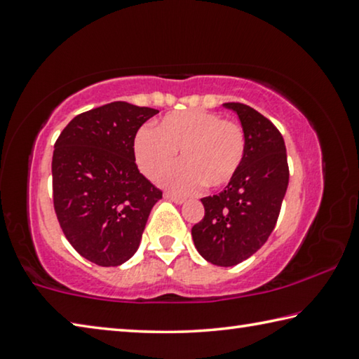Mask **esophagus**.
Segmentation results:
<instances>
[{
    "mask_svg": "<svg viewBox=\"0 0 359 359\" xmlns=\"http://www.w3.org/2000/svg\"><path fill=\"white\" fill-rule=\"evenodd\" d=\"M165 198H166V199H169V201L175 203V204H182V203L185 201V198L177 196V194H172V193H169V191H166V193H165Z\"/></svg>",
    "mask_w": 359,
    "mask_h": 359,
    "instance_id": "esophagus-1",
    "label": "esophagus"
}]
</instances>
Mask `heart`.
Returning a JSON list of instances; mask_svg holds the SVG:
<instances>
[{"instance_id":"b5f03b06","label":"heart","mask_w":359,"mask_h":359,"mask_svg":"<svg viewBox=\"0 0 359 359\" xmlns=\"http://www.w3.org/2000/svg\"><path fill=\"white\" fill-rule=\"evenodd\" d=\"M133 147L139 169L150 179L180 150L184 161L169 168L161 182L177 193H194L204 184L215 188L233 179L244 160L245 136L220 114L190 109L168 114L156 130H139Z\"/></svg>"}]
</instances>
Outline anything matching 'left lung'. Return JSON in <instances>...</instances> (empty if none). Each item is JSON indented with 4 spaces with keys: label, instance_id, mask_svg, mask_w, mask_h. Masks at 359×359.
I'll list each match as a JSON object with an SVG mask.
<instances>
[{
    "label": "left lung",
    "instance_id": "obj_1",
    "mask_svg": "<svg viewBox=\"0 0 359 359\" xmlns=\"http://www.w3.org/2000/svg\"><path fill=\"white\" fill-rule=\"evenodd\" d=\"M238 114L245 154L222 193L203 198L204 218L191 228L199 255L215 266H236L263 247L276 228L290 171L285 141L274 123L242 102H224Z\"/></svg>",
    "mask_w": 359,
    "mask_h": 359
}]
</instances>
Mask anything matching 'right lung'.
I'll list each match as a JSON object with an SVG mask.
<instances>
[{
    "label": "right lung",
    "mask_w": 359,
    "mask_h": 359,
    "mask_svg": "<svg viewBox=\"0 0 359 359\" xmlns=\"http://www.w3.org/2000/svg\"><path fill=\"white\" fill-rule=\"evenodd\" d=\"M158 111L125 101L79 114L52 158L53 208L66 239L85 259L120 266L136 253L161 190L139 172L137 130Z\"/></svg>",
    "instance_id": "add662e5"
}]
</instances>
